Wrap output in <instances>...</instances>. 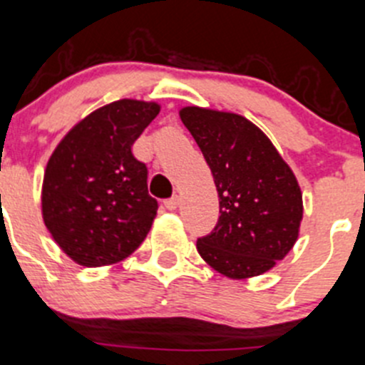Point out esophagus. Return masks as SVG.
<instances>
[{"mask_svg":"<svg viewBox=\"0 0 365 365\" xmlns=\"http://www.w3.org/2000/svg\"><path fill=\"white\" fill-rule=\"evenodd\" d=\"M178 205H180V196H173V198L163 202V207H165L167 210H176L178 209Z\"/></svg>","mask_w":365,"mask_h":365,"instance_id":"1","label":"esophagus"}]
</instances>
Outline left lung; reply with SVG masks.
Returning <instances> with one entry per match:
<instances>
[{
    "label": "left lung",
    "instance_id": "8db88e82",
    "mask_svg": "<svg viewBox=\"0 0 365 365\" xmlns=\"http://www.w3.org/2000/svg\"><path fill=\"white\" fill-rule=\"evenodd\" d=\"M180 118L202 149L220 198V220L196 248L230 279L272 270L299 237L302 192L290 165L248 118L187 106Z\"/></svg>",
    "mask_w": 365,
    "mask_h": 365
}]
</instances>
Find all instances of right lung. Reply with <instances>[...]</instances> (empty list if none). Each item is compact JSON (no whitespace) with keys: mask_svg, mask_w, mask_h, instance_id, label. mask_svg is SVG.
<instances>
[{"mask_svg":"<svg viewBox=\"0 0 365 365\" xmlns=\"http://www.w3.org/2000/svg\"><path fill=\"white\" fill-rule=\"evenodd\" d=\"M160 113L156 102L106 104L64 135L44 169L43 221L61 250L81 267H108L140 247L158 203L148 167L133 144Z\"/></svg>","mask_w":365,"mask_h":365,"instance_id":"1","label":"right lung"}]
</instances>
